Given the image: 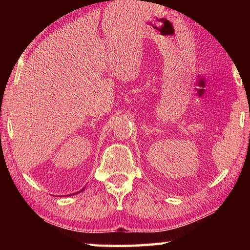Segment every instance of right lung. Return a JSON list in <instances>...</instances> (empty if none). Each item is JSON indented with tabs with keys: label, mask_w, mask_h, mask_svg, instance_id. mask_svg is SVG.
Returning <instances> with one entry per match:
<instances>
[{
	"label": "right lung",
	"mask_w": 250,
	"mask_h": 250,
	"mask_svg": "<svg viewBox=\"0 0 250 250\" xmlns=\"http://www.w3.org/2000/svg\"><path fill=\"white\" fill-rule=\"evenodd\" d=\"M83 188L82 189V191H83ZM82 191H80V192H82ZM74 194H77V193H74ZM74 194H71V195H74Z\"/></svg>",
	"instance_id": "obj_1"
}]
</instances>
